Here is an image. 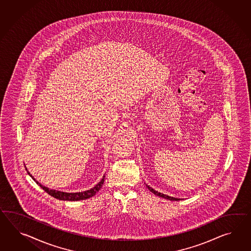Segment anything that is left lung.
I'll use <instances>...</instances> for the list:
<instances>
[{
  "label": "left lung",
  "mask_w": 251,
  "mask_h": 251,
  "mask_svg": "<svg viewBox=\"0 0 251 251\" xmlns=\"http://www.w3.org/2000/svg\"><path fill=\"white\" fill-rule=\"evenodd\" d=\"M146 187H147L148 189L151 190L152 193H154L155 195L159 196V197H161V198H164V199H167V200H170V201H180V199L171 197V196L165 195V194L160 193V192L157 191V190H153L152 188H151L149 185H146Z\"/></svg>",
  "instance_id": "left-lung-1"
}]
</instances>
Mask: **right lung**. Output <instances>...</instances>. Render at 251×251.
<instances>
[{
  "label": "right lung",
  "mask_w": 251,
  "mask_h": 251,
  "mask_svg": "<svg viewBox=\"0 0 251 251\" xmlns=\"http://www.w3.org/2000/svg\"><path fill=\"white\" fill-rule=\"evenodd\" d=\"M25 169H26V168H25ZM26 171H27V169H26ZM27 172H28V174L32 177V179H33L45 192H47L49 195L52 196L53 198L58 199V200H61V201H82V200H87V199H89V198H92V197H93V196L95 195V194L98 192L99 190L101 189V187H102V185H103L104 178H105V175H104L102 178H101V180H100L98 184H96L91 190H85V191H82V192L68 193V192H63V191H60V190H51V189H49V188L43 186L42 184L39 183L36 179L31 176V173H30L29 171H27Z\"/></svg>",
  "instance_id": "right-lung-1"
}]
</instances>
